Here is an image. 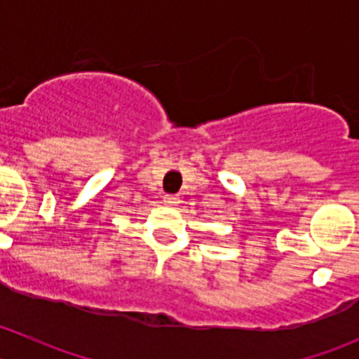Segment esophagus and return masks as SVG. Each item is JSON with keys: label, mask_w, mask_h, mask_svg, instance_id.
Returning <instances> with one entry per match:
<instances>
[{"label": "esophagus", "mask_w": 359, "mask_h": 359, "mask_svg": "<svg viewBox=\"0 0 359 359\" xmlns=\"http://www.w3.org/2000/svg\"><path fill=\"white\" fill-rule=\"evenodd\" d=\"M163 203H165L166 206H177L180 201L177 194H165V196H163Z\"/></svg>", "instance_id": "obj_1"}]
</instances>
